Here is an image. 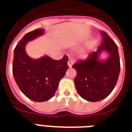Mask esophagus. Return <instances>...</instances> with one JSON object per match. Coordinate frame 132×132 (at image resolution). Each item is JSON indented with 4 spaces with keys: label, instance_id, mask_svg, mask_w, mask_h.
<instances>
[{
    "label": "esophagus",
    "instance_id": "esophagus-1",
    "mask_svg": "<svg viewBox=\"0 0 132 132\" xmlns=\"http://www.w3.org/2000/svg\"><path fill=\"white\" fill-rule=\"evenodd\" d=\"M67 65H68V67H72L73 65V61L71 59H70V60L67 62Z\"/></svg>",
    "mask_w": 132,
    "mask_h": 132
}]
</instances>
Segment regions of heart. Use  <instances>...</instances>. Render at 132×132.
<instances>
[{"mask_svg": "<svg viewBox=\"0 0 132 132\" xmlns=\"http://www.w3.org/2000/svg\"><path fill=\"white\" fill-rule=\"evenodd\" d=\"M78 56L81 59H85L87 57V51L85 49H81L78 53Z\"/></svg>", "mask_w": 132, "mask_h": 132, "instance_id": "obj_1", "label": "heart"}]
</instances>
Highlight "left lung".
Returning a JSON list of instances; mask_svg holds the SVG:
<instances>
[{"instance_id": "obj_1", "label": "left lung", "mask_w": 132, "mask_h": 132, "mask_svg": "<svg viewBox=\"0 0 132 132\" xmlns=\"http://www.w3.org/2000/svg\"><path fill=\"white\" fill-rule=\"evenodd\" d=\"M100 33L103 38L97 51L72 66L77 71L74 81L78 94L90 102L100 101L109 96L117 84L120 71L117 46L105 31ZM103 52L109 54L106 59L100 58Z\"/></svg>"}]
</instances>
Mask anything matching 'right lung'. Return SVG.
Returning <instances> with one entry per match:
<instances>
[{
	"label": "right lung",
	"mask_w": 132,
	"mask_h": 132,
	"mask_svg": "<svg viewBox=\"0 0 132 132\" xmlns=\"http://www.w3.org/2000/svg\"><path fill=\"white\" fill-rule=\"evenodd\" d=\"M44 34V29L26 34L14 50L12 74L20 91L31 101H48L55 94L60 80L66 74L67 56L55 60L48 55L38 59L29 56L25 47L29 41Z\"/></svg>",
	"instance_id": "obj_1"
}]
</instances>
